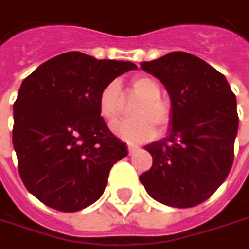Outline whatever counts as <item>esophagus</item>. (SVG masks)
Segmentation results:
<instances>
[{"mask_svg": "<svg viewBox=\"0 0 249 249\" xmlns=\"http://www.w3.org/2000/svg\"><path fill=\"white\" fill-rule=\"evenodd\" d=\"M138 151H140L138 147H135V145H128V154H129V156H134V154H137Z\"/></svg>", "mask_w": 249, "mask_h": 249, "instance_id": "esophagus-1", "label": "esophagus"}]
</instances>
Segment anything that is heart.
<instances>
[{"mask_svg": "<svg viewBox=\"0 0 249 249\" xmlns=\"http://www.w3.org/2000/svg\"><path fill=\"white\" fill-rule=\"evenodd\" d=\"M131 93L140 101L132 108L135 118L121 120L112 124V131L126 142H145L157 134V126L164 129L172 118L170 104L163 99L161 86L157 79L151 76L141 75L131 80ZM98 108L101 117L112 123L121 114L123 96L121 83L112 80L104 86L98 98Z\"/></svg>", "mask_w": 249, "mask_h": 249, "instance_id": "obj_1", "label": "heart"}]
</instances>
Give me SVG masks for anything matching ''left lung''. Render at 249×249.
<instances>
[{
	"instance_id": "1",
	"label": "left lung",
	"mask_w": 249,
	"mask_h": 249,
	"mask_svg": "<svg viewBox=\"0 0 249 249\" xmlns=\"http://www.w3.org/2000/svg\"><path fill=\"white\" fill-rule=\"evenodd\" d=\"M141 69L166 86L172 118L167 137L145 145L153 166L140 181L163 205L196 206L215 193L232 167L239 124L235 95L222 73L184 52L142 62Z\"/></svg>"
}]
</instances>
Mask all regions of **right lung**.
<instances>
[{"label": "right lung", "instance_id": "add662e5", "mask_svg": "<svg viewBox=\"0 0 249 249\" xmlns=\"http://www.w3.org/2000/svg\"><path fill=\"white\" fill-rule=\"evenodd\" d=\"M131 62L59 54L27 76L14 102L13 145L27 190L46 206L76 212L104 193L111 167L128 154L105 124L98 98Z\"/></svg>", "mask_w": 249, "mask_h": 249}]
</instances>
